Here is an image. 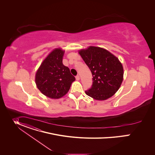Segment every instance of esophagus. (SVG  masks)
<instances>
[{
	"label": "esophagus",
	"instance_id": "1",
	"mask_svg": "<svg viewBox=\"0 0 155 155\" xmlns=\"http://www.w3.org/2000/svg\"><path fill=\"white\" fill-rule=\"evenodd\" d=\"M75 78H76V81H79V79H80V78H79V75H76Z\"/></svg>",
	"mask_w": 155,
	"mask_h": 155
}]
</instances>
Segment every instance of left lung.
Listing matches in <instances>:
<instances>
[{"instance_id": "8db88e82", "label": "left lung", "mask_w": 155, "mask_h": 155, "mask_svg": "<svg viewBox=\"0 0 155 155\" xmlns=\"http://www.w3.org/2000/svg\"><path fill=\"white\" fill-rule=\"evenodd\" d=\"M79 53L93 76L92 85L85 91L86 94L98 100L113 96L123 81L124 69L118 58L108 51L95 46L81 50Z\"/></svg>"}]
</instances>
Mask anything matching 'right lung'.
<instances>
[{
	"label": "right lung",
	"instance_id": "obj_1",
	"mask_svg": "<svg viewBox=\"0 0 155 155\" xmlns=\"http://www.w3.org/2000/svg\"><path fill=\"white\" fill-rule=\"evenodd\" d=\"M64 51L60 48L52 51L45 59L36 74V84L45 95L60 98L66 95L75 81L68 67L63 64Z\"/></svg>",
	"mask_w": 155,
	"mask_h": 155
}]
</instances>
